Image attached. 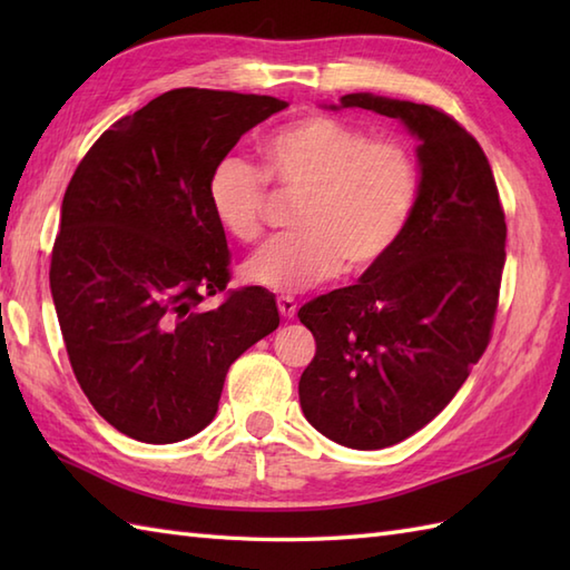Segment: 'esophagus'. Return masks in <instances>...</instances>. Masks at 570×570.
I'll return each instance as SVG.
<instances>
[{
  "mask_svg": "<svg viewBox=\"0 0 570 570\" xmlns=\"http://www.w3.org/2000/svg\"><path fill=\"white\" fill-rule=\"evenodd\" d=\"M276 306H278V313H282L284 318H294L296 316V301L292 298V296H278V301H276Z\"/></svg>",
  "mask_w": 570,
  "mask_h": 570,
  "instance_id": "obj_1",
  "label": "esophagus"
}]
</instances>
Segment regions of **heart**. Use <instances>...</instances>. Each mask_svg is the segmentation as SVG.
<instances>
[{
	"mask_svg": "<svg viewBox=\"0 0 570 570\" xmlns=\"http://www.w3.org/2000/svg\"><path fill=\"white\" fill-rule=\"evenodd\" d=\"M266 174L298 193V235L272 239L242 266L252 286L298 294L345 272H370L402 242L419 200V166L406 144L372 139L347 119L308 115L262 144ZM210 213L229 237L262 235L266 178L239 156L213 166L205 186Z\"/></svg>",
	"mask_w": 570,
	"mask_h": 570,
	"instance_id": "heart-1",
	"label": "heart"
}]
</instances>
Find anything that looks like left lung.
I'll return each mask as SVG.
<instances>
[{"instance_id":"8db88e82","label":"left lung","mask_w":570,"mask_h":570,"mask_svg":"<svg viewBox=\"0 0 570 570\" xmlns=\"http://www.w3.org/2000/svg\"><path fill=\"white\" fill-rule=\"evenodd\" d=\"M419 139L416 210L396 249L353 286L301 306L316 357L304 416L325 439L377 451L448 406L485 353L504 266V210L485 151L453 117L372 92L343 95Z\"/></svg>"}]
</instances>
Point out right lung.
I'll use <instances>...</instances> for the list:
<instances>
[{"mask_svg":"<svg viewBox=\"0 0 570 570\" xmlns=\"http://www.w3.org/2000/svg\"><path fill=\"white\" fill-rule=\"evenodd\" d=\"M269 95L178 88L92 144L60 205L51 296L95 411L141 443L215 419L229 365L278 328L274 294L225 292L229 249L205 186L242 135L282 112Z\"/></svg>","mask_w":570,"mask_h":570,"instance_id":"add662e5","label":"right lung"}]
</instances>
